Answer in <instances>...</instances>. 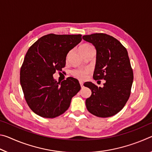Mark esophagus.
<instances>
[{"label": "esophagus", "mask_w": 152, "mask_h": 152, "mask_svg": "<svg viewBox=\"0 0 152 152\" xmlns=\"http://www.w3.org/2000/svg\"><path fill=\"white\" fill-rule=\"evenodd\" d=\"M80 82V86H81V88H83V87H84V86H83V82H82V81H80L79 82Z\"/></svg>", "instance_id": "1"}]
</instances>
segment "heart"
Returning <instances> with one entry per match:
<instances>
[{
    "mask_svg": "<svg viewBox=\"0 0 152 152\" xmlns=\"http://www.w3.org/2000/svg\"><path fill=\"white\" fill-rule=\"evenodd\" d=\"M92 47L91 45L88 44H83L80 46L79 48V51H80L82 50H85L86 48ZM89 73L88 69H78V70H74L72 72V74L76 78L80 79V80H84L87 78L88 74Z\"/></svg>",
    "mask_w": 152,
    "mask_h": 152,
    "instance_id": "b5f03b06",
    "label": "heart"
}]
</instances>
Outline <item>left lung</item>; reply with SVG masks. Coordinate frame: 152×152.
Instances as JSON below:
<instances>
[{
  "mask_svg": "<svg viewBox=\"0 0 152 152\" xmlns=\"http://www.w3.org/2000/svg\"><path fill=\"white\" fill-rule=\"evenodd\" d=\"M82 39L96 50L93 78L105 80L102 87L91 82L84 84L92 91L86 100V109L99 117L113 116L124 107L131 94L133 73L127 51L119 41L105 33L84 35Z\"/></svg>",
  "mask_w": 152,
  "mask_h": 152,
  "instance_id": "8db88e82",
  "label": "left lung"
}]
</instances>
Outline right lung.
<instances>
[{
    "mask_svg": "<svg viewBox=\"0 0 152 152\" xmlns=\"http://www.w3.org/2000/svg\"><path fill=\"white\" fill-rule=\"evenodd\" d=\"M81 36L51 33L28 50L20 68V82L28 106L39 116H60L80 90L77 79L68 77L60 84L53 74L65 67L67 54L81 42Z\"/></svg>",
    "mask_w": 152,
    "mask_h": 152,
    "instance_id": "1",
    "label": "right lung"
}]
</instances>
